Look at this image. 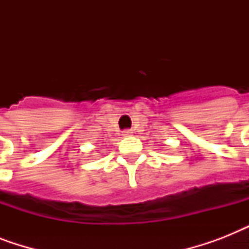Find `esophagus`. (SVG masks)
Masks as SVG:
<instances>
[{
  "label": "esophagus",
  "mask_w": 249,
  "mask_h": 249,
  "mask_svg": "<svg viewBox=\"0 0 249 249\" xmlns=\"http://www.w3.org/2000/svg\"><path fill=\"white\" fill-rule=\"evenodd\" d=\"M132 134H133L132 129H125V130H123V136L124 137H130Z\"/></svg>",
  "instance_id": "obj_1"
}]
</instances>
